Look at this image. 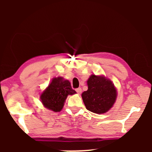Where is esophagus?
<instances>
[{"instance_id":"1","label":"esophagus","mask_w":152,"mask_h":152,"mask_svg":"<svg viewBox=\"0 0 152 152\" xmlns=\"http://www.w3.org/2000/svg\"><path fill=\"white\" fill-rule=\"evenodd\" d=\"M76 91L77 92L78 94H81L82 90H81V88H76Z\"/></svg>"}]
</instances>
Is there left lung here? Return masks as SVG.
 I'll use <instances>...</instances> for the list:
<instances>
[{
  "label": "left lung",
  "mask_w": 152,
  "mask_h": 152,
  "mask_svg": "<svg viewBox=\"0 0 152 152\" xmlns=\"http://www.w3.org/2000/svg\"><path fill=\"white\" fill-rule=\"evenodd\" d=\"M87 84L88 90L81 95L86 109L99 114L109 111L116 98V90L112 82L104 76L93 74Z\"/></svg>",
  "instance_id": "1"
}]
</instances>
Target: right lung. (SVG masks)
<instances>
[{
  "label": "right lung",
  "mask_w": 152,
  "mask_h": 152,
  "mask_svg": "<svg viewBox=\"0 0 152 152\" xmlns=\"http://www.w3.org/2000/svg\"><path fill=\"white\" fill-rule=\"evenodd\" d=\"M76 93L69 81L64 80L62 77L53 78L46 89L41 94V99L45 107L58 112L64 107L68 95Z\"/></svg>",
  "instance_id": "1"
}]
</instances>
